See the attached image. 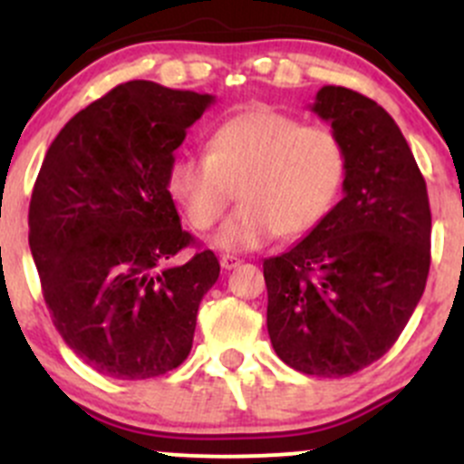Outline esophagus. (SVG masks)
I'll use <instances>...</instances> for the list:
<instances>
[{"label":"esophagus","mask_w":464,"mask_h":464,"mask_svg":"<svg viewBox=\"0 0 464 464\" xmlns=\"http://www.w3.org/2000/svg\"><path fill=\"white\" fill-rule=\"evenodd\" d=\"M240 258H237V256H222V258H219V265H222V269H227V271H231V269H236V266H240Z\"/></svg>","instance_id":"esophagus-1"}]
</instances>
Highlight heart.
<instances>
[{"mask_svg": "<svg viewBox=\"0 0 464 464\" xmlns=\"http://www.w3.org/2000/svg\"><path fill=\"white\" fill-rule=\"evenodd\" d=\"M348 152L334 130L303 125L274 110H245L210 130L206 154H179L168 168V195L195 231L222 219L237 188L240 208L213 245L242 254L314 231L345 186Z\"/></svg>", "mask_w": 464, "mask_h": 464, "instance_id": "1", "label": "heart"}]
</instances>
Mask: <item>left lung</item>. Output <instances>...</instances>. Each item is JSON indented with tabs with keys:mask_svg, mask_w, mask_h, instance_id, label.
<instances>
[{
	"mask_svg": "<svg viewBox=\"0 0 464 464\" xmlns=\"http://www.w3.org/2000/svg\"><path fill=\"white\" fill-rule=\"evenodd\" d=\"M348 152L343 198L283 256L262 262L266 330L294 371L348 377L392 348L431 265L424 177L392 116L325 85L312 105Z\"/></svg>",
	"mask_w": 464,
	"mask_h": 464,
	"instance_id": "1",
	"label": "left lung"
}]
</instances>
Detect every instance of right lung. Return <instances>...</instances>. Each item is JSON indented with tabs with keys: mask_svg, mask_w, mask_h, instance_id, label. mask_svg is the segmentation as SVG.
Segmentation results:
<instances>
[{
	"mask_svg": "<svg viewBox=\"0 0 464 464\" xmlns=\"http://www.w3.org/2000/svg\"><path fill=\"white\" fill-rule=\"evenodd\" d=\"M215 96L130 81L78 111L46 150L29 246L64 343L93 371L150 379L184 363L213 251L172 265L193 236L168 195L186 130Z\"/></svg>",
	"mask_w": 464,
	"mask_h": 464,
	"instance_id": "right-lung-1",
	"label": "right lung"
}]
</instances>
